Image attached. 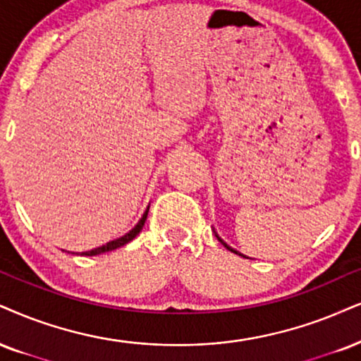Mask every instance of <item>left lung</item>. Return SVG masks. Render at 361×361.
Wrapping results in <instances>:
<instances>
[{
  "mask_svg": "<svg viewBox=\"0 0 361 361\" xmlns=\"http://www.w3.org/2000/svg\"><path fill=\"white\" fill-rule=\"evenodd\" d=\"M214 234H216V238H217V239H219V241H221V244H224V247H228V249H229V251H231V252H235V255H239V256H243V257H246V256H244V255H241V252H239V251H235V249H233V247H231V246H228V244H226V243H224V241H222V239H221V238H219V234H217V233H216V231H214Z\"/></svg>",
  "mask_w": 361,
  "mask_h": 361,
  "instance_id": "obj_1",
  "label": "left lung"
}]
</instances>
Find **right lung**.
I'll return each instance as SVG.
<instances>
[{
    "mask_svg": "<svg viewBox=\"0 0 361 361\" xmlns=\"http://www.w3.org/2000/svg\"><path fill=\"white\" fill-rule=\"evenodd\" d=\"M147 214H149V206H147L145 212H144V214H142L140 221L137 222V224L133 226V228H132L130 231H128L127 234H123L122 238H117V239H114V241H109V243H106V244H104V246H100V247H95V249H90V251H85V252H82V256H97V255H104V252L114 251V249H118V247L126 246V244H127V243H130L132 239L135 238V235L140 233L142 228H144V224H145V219H147Z\"/></svg>",
    "mask_w": 361,
    "mask_h": 361,
    "instance_id": "obj_1",
    "label": "right lung"
}]
</instances>
